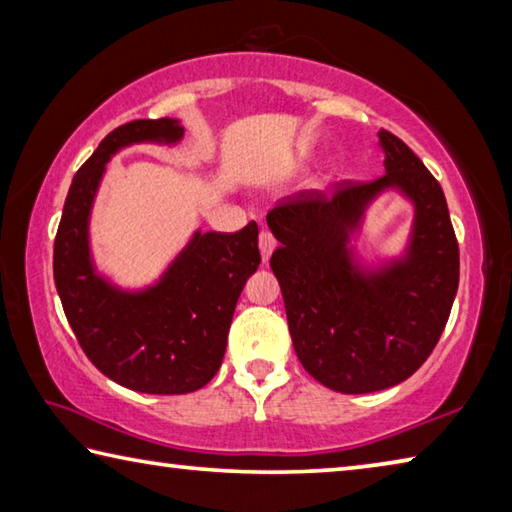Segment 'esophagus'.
Segmentation results:
<instances>
[{
	"instance_id": "1",
	"label": "esophagus",
	"mask_w": 512,
	"mask_h": 512,
	"mask_svg": "<svg viewBox=\"0 0 512 512\" xmlns=\"http://www.w3.org/2000/svg\"><path fill=\"white\" fill-rule=\"evenodd\" d=\"M258 247H261V256H263V263H267L270 261V256H272V251H274V247H276V240H274V236L270 231H263L261 236H258Z\"/></svg>"
}]
</instances>
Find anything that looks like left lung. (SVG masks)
<instances>
[{"instance_id": "8db88e82", "label": "left lung", "mask_w": 512, "mask_h": 512, "mask_svg": "<svg viewBox=\"0 0 512 512\" xmlns=\"http://www.w3.org/2000/svg\"><path fill=\"white\" fill-rule=\"evenodd\" d=\"M384 175L333 200L301 193L267 213L294 351L339 393H373L414 375L441 337L459 288V245L441 184L414 152L380 130ZM387 192L412 204L401 254L369 264L356 251L370 206Z\"/></svg>"}]
</instances>
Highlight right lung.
<instances>
[{
    "label": "right lung",
    "mask_w": 512,
    "mask_h": 512,
    "mask_svg": "<svg viewBox=\"0 0 512 512\" xmlns=\"http://www.w3.org/2000/svg\"><path fill=\"white\" fill-rule=\"evenodd\" d=\"M177 119H139L107 134L74 175L53 245V279L71 330L98 371L125 389L175 396L218 373L233 310L258 270V227L195 229L155 281L125 288L94 261L92 211L107 161L139 143L177 146Z\"/></svg>",
    "instance_id": "obj_1"
}]
</instances>
